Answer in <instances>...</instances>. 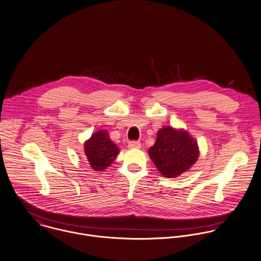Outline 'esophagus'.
<instances>
[{
	"instance_id": "esophagus-1",
	"label": "esophagus",
	"mask_w": 261,
	"mask_h": 261,
	"mask_svg": "<svg viewBox=\"0 0 261 261\" xmlns=\"http://www.w3.org/2000/svg\"><path fill=\"white\" fill-rule=\"evenodd\" d=\"M128 148L129 149H140L141 148V143L140 142H136V141L129 142L128 143Z\"/></svg>"
}]
</instances>
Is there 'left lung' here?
<instances>
[{
    "instance_id": "8db88e82",
    "label": "left lung",
    "mask_w": 261,
    "mask_h": 261,
    "mask_svg": "<svg viewBox=\"0 0 261 261\" xmlns=\"http://www.w3.org/2000/svg\"><path fill=\"white\" fill-rule=\"evenodd\" d=\"M149 156L158 171L166 178H175L188 171L199 157L196 140L185 129L163 126L157 133Z\"/></svg>"
}]
</instances>
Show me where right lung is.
Instances as JSON below:
<instances>
[{
    "instance_id": "obj_1",
    "label": "right lung",
    "mask_w": 261,
    "mask_h": 261,
    "mask_svg": "<svg viewBox=\"0 0 261 261\" xmlns=\"http://www.w3.org/2000/svg\"><path fill=\"white\" fill-rule=\"evenodd\" d=\"M84 152L91 168L102 171L112 164L119 153V148L110 140L106 129H99L85 141Z\"/></svg>"
}]
</instances>
